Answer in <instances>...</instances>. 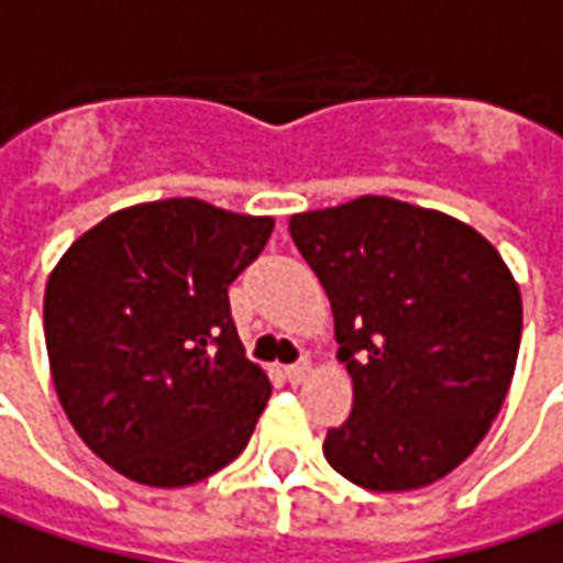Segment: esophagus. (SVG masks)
<instances>
[{
  "mask_svg": "<svg viewBox=\"0 0 563 563\" xmlns=\"http://www.w3.org/2000/svg\"><path fill=\"white\" fill-rule=\"evenodd\" d=\"M283 375H286L289 384H302V380L311 375V362L302 358V362H296V365H286V368H283Z\"/></svg>",
  "mask_w": 563,
  "mask_h": 563,
  "instance_id": "obj_1",
  "label": "esophagus"
}]
</instances>
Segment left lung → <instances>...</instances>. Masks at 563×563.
<instances>
[{
  "mask_svg": "<svg viewBox=\"0 0 563 563\" xmlns=\"http://www.w3.org/2000/svg\"><path fill=\"white\" fill-rule=\"evenodd\" d=\"M328 292L353 412L328 463L368 492H412L456 470L488 434L520 353V286L470 223L397 198L289 217Z\"/></svg>",
  "mask_w": 563,
  "mask_h": 563,
  "instance_id": "obj_1",
  "label": "left lung"
}]
</instances>
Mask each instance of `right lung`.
I'll return each mask as SVG.
<instances>
[{"mask_svg": "<svg viewBox=\"0 0 563 563\" xmlns=\"http://www.w3.org/2000/svg\"><path fill=\"white\" fill-rule=\"evenodd\" d=\"M274 217L166 198L78 235L46 280L49 372L71 428L119 476L183 488L245 451L271 397L245 358L230 283Z\"/></svg>", "mask_w": 563, "mask_h": 563, "instance_id": "right-lung-1", "label": "right lung"}]
</instances>
